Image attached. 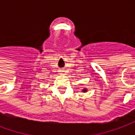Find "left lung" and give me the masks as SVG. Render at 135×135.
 Returning <instances> with one entry per match:
<instances>
[{
    "label": "left lung",
    "instance_id": "obj_1",
    "mask_svg": "<svg viewBox=\"0 0 135 135\" xmlns=\"http://www.w3.org/2000/svg\"><path fill=\"white\" fill-rule=\"evenodd\" d=\"M83 92H84V93H85V92H87V90H86V89H84V90H83Z\"/></svg>",
    "mask_w": 135,
    "mask_h": 135
}]
</instances>
